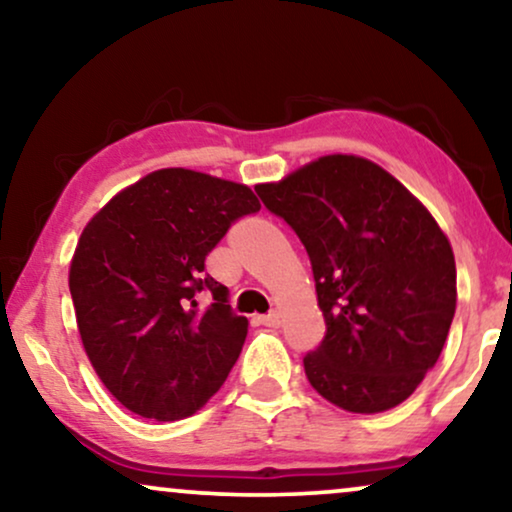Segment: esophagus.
I'll return each instance as SVG.
<instances>
[{
    "mask_svg": "<svg viewBox=\"0 0 512 512\" xmlns=\"http://www.w3.org/2000/svg\"><path fill=\"white\" fill-rule=\"evenodd\" d=\"M258 324L270 326V328H277L279 324H282V314H279L277 310H270L268 314H263V317H258Z\"/></svg>",
    "mask_w": 512,
    "mask_h": 512,
    "instance_id": "esophagus-1",
    "label": "esophagus"
}]
</instances>
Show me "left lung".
I'll use <instances>...</instances> for the list:
<instances>
[{"label": "left lung", "mask_w": 512, "mask_h": 512, "mask_svg": "<svg viewBox=\"0 0 512 512\" xmlns=\"http://www.w3.org/2000/svg\"><path fill=\"white\" fill-rule=\"evenodd\" d=\"M256 193L305 244L326 319L303 359L328 403L396 408L436 366L457 310V265L429 209L373 160L321 156Z\"/></svg>", "instance_id": "obj_1"}]
</instances>
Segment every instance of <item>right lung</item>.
Returning <instances> with one entry per match:
<instances>
[{
    "mask_svg": "<svg viewBox=\"0 0 512 512\" xmlns=\"http://www.w3.org/2000/svg\"><path fill=\"white\" fill-rule=\"evenodd\" d=\"M261 202L249 186L165 167L116 193L83 228L69 265L76 326L97 377L153 422L198 412L235 366L249 321L205 258ZM213 293L200 308L194 296Z\"/></svg>",
    "mask_w": 512,
    "mask_h": 512,
    "instance_id": "right-lung-1",
    "label": "right lung"
}]
</instances>
